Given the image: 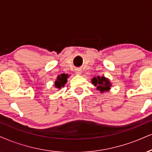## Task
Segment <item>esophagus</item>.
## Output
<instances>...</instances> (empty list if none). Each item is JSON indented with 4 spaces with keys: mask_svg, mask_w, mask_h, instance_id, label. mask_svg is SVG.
Here are the masks:
<instances>
[{
    "mask_svg": "<svg viewBox=\"0 0 152 152\" xmlns=\"http://www.w3.org/2000/svg\"><path fill=\"white\" fill-rule=\"evenodd\" d=\"M76 74L77 75H81L82 74L81 70H80V69H77V70H76Z\"/></svg>",
    "mask_w": 152,
    "mask_h": 152,
    "instance_id": "1",
    "label": "esophagus"
}]
</instances>
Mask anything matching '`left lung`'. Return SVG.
I'll return each instance as SVG.
<instances>
[{
	"mask_svg": "<svg viewBox=\"0 0 152 152\" xmlns=\"http://www.w3.org/2000/svg\"><path fill=\"white\" fill-rule=\"evenodd\" d=\"M91 82L93 85L96 86L97 90L100 91V93L109 91L112 86L109 79L105 77L104 76L94 77L91 80Z\"/></svg>",
	"mask_w": 152,
	"mask_h": 152,
	"instance_id": "8db88e82",
	"label": "left lung"
}]
</instances>
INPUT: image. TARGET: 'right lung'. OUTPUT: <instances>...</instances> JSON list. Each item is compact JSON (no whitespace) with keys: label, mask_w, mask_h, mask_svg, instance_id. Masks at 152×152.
<instances>
[{"label":"right lung","mask_w":152,"mask_h":152,"mask_svg":"<svg viewBox=\"0 0 152 152\" xmlns=\"http://www.w3.org/2000/svg\"><path fill=\"white\" fill-rule=\"evenodd\" d=\"M68 77V75L65 74V73L60 75H58L57 78H56V80L55 81V84H54V87H55L56 89H61V88L64 87L65 84L67 83Z\"/></svg>","instance_id":"add662e5"}]
</instances>
